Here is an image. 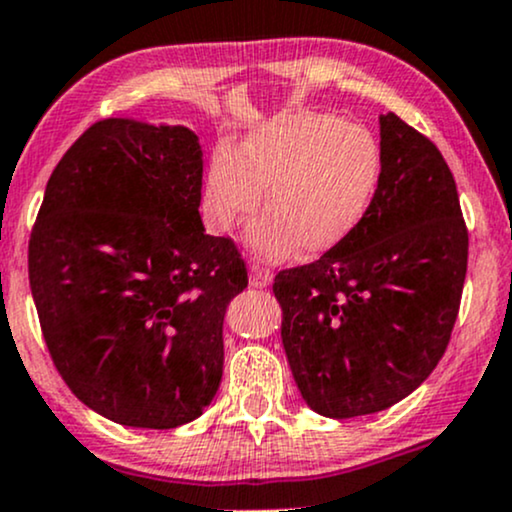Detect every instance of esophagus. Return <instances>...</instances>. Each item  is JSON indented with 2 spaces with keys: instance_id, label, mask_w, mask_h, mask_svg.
<instances>
[{
  "instance_id": "34e87169",
  "label": "esophagus",
  "mask_w": 512,
  "mask_h": 512,
  "mask_svg": "<svg viewBox=\"0 0 512 512\" xmlns=\"http://www.w3.org/2000/svg\"><path fill=\"white\" fill-rule=\"evenodd\" d=\"M272 284V272L264 267L262 262H250V286L252 289H264V286Z\"/></svg>"
}]
</instances>
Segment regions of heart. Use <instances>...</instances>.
Instances as JSON below:
<instances>
[{"mask_svg": "<svg viewBox=\"0 0 512 512\" xmlns=\"http://www.w3.org/2000/svg\"><path fill=\"white\" fill-rule=\"evenodd\" d=\"M383 173L380 144L366 127L327 113H286L264 122L243 146L211 156L204 211L221 233L257 209L248 240L269 257L301 248L332 250L363 221Z\"/></svg>", "mask_w": 512, "mask_h": 512, "instance_id": "1", "label": "heart"}]
</instances>
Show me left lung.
Listing matches in <instances>:
<instances>
[{
    "label": "left lung",
    "mask_w": 512,
    "mask_h": 512,
    "mask_svg": "<svg viewBox=\"0 0 512 512\" xmlns=\"http://www.w3.org/2000/svg\"><path fill=\"white\" fill-rule=\"evenodd\" d=\"M383 173L363 221L320 260L274 279L301 397L330 419L416 390L448 349L467 274V226L436 144L380 115Z\"/></svg>",
    "instance_id": "left-lung-1"
}]
</instances>
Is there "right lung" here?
I'll list each match as a JSON object with an SVG mask.
<instances>
[{
	"instance_id": "right-lung-1",
	"label": "right lung",
	"mask_w": 512,
	"mask_h": 512,
	"mask_svg": "<svg viewBox=\"0 0 512 512\" xmlns=\"http://www.w3.org/2000/svg\"><path fill=\"white\" fill-rule=\"evenodd\" d=\"M202 168L192 129L108 117L45 187L28 243L45 344L115 424H190L219 390L223 315L248 272L231 238L204 233Z\"/></svg>"
}]
</instances>
